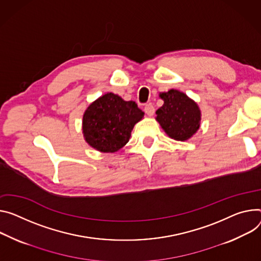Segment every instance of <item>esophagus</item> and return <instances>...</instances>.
<instances>
[{
	"label": "esophagus",
	"instance_id": "obj_1",
	"mask_svg": "<svg viewBox=\"0 0 261 261\" xmlns=\"http://www.w3.org/2000/svg\"><path fill=\"white\" fill-rule=\"evenodd\" d=\"M145 112H146L149 116L154 115V112H155L154 106H153L152 104H147V105L145 106Z\"/></svg>",
	"mask_w": 261,
	"mask_h": 261
}]
</instances>
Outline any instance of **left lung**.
<instances>
[{
  "label": "left lung",
  "instance_id": "left-lung-1",
  "mask_svg": "<svg viewBox=\"0 0 261 261\" xmlns=\"http://www.w3.org/2000/svg\"><path fill=\"white\" fill-rule=\"evenodd\" d=\"M163 105L156 110L155 120L169 137L178 141L192 138L200 129L202 113L197 102L178 89L160 92Z\"/></svg>",
  "mask_w": 261,
  "mask_h": 261
}]
</instances>
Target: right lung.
Returning <instances> with one entry per match:
<instances>
[{
    "label": "right lung",
    "mask_w": 261,
    "mask_h": 261,
    "mask_svg": "<svg viewBox=\"0 0 261 261\" xmlns=\"http://www.w3.org/2000/svg\"><path fill=\"white\" fill-rule=\"evenodd\" d=\"M145 113L133 101L107 92L88 105L83 114L82 133L86 143L102 153H115L130 139Z\"/></svg>",
    "instance_id": "1"
}]
</instances>
